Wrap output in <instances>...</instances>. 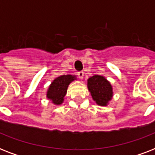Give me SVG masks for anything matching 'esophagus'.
Wrapping results in <instances>:
<instances>
[{
  "mask_svg": "<svg viewBox=\"0 0 155 155\" xmlns=\"http://www.w3.org/2000/svg\"><path fill=\"white\" fill-rule=\"evenodd\" d=\"M77 75L78 76H79V78L82 80L83 78H84V71H79V72L77 73Z\"/></svg>",
  "mask_w": 155,
  "mask_h": 155,
  "instance_id": "obj_1",
  "label": "esophagus"
}]
</instances>
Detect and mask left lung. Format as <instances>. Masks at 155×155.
<instances>
[{"label": "left lung", "instance_id": "8db88e82", "mask_svg": "<svg viewBox=\"0 0 155 155\" xmlns=\"http://www.w3.org/2000/svg\"><path fill=\"white\" fill-rule=\"evenodd\" d=\"M87 88L93 101L100 106H107L113 96L110 82L102 75H96L87 79Z\"/></svg>", "mask_w": 155, "mask_h": 155}]
</instances>
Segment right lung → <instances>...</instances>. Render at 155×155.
Wrapping results in <instances>:
<instances>
[{
  "mask_svg": "<svg viewBox=\"0 0 155 155\" xmlns=\"http://www.w3.org/2000/svg\"><path fill=\"white\" fill-rule=\"evenodd\" d=\"M77 80L75 75H63L55 78L47 92V98L56 105H60L64 101L68 87L71 83Z\"/></svg>",
  "mask_w": 155,
  "mask_h": 155,
  "instance_id": "obj_1",
  "label": "right lung"
}]
</instances>
